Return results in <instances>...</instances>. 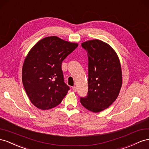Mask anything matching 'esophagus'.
<instances>
[{
    "instance_id": "34e87169",
    "label": "esophagus",
    "mask_w": 149,
    "mask_h": 149,
    "mask_svg": "<svg viewBox=\"0 0 149 149\" xmlns=\"http://www.w3.org/2000/svg\"><path fill=\"white\" fill-rule=\"evenodd\" d=\"M72 91H73L74 92H76V91H77V87H76L75 86L72 87Z\"/></svg>"
}]
</instances>
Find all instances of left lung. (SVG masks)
Here are the masks:
<instances>
[{
    "mask_svg": "<svg viewBox=\"0 0 149 149\" xmlns=\"http://www.w3.org/2000/svg\"><path fill=\"white\" fill-rule=\"evenodd\" d=\"M88 57V93L80 97L84 107L93 112L108 108L116 100L122 86V71L117 54L100 40L82 44Z\"/></svg>",
    "mask_w": 149,
    "mask_h": 149,
    "instance_id": "1",
    "label": "left lung"
}]
</instances>
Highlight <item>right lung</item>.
<instances>
[{"label":"right lung","mask_w":149,"mask_h":149,"mask_svg":"<svg viewBox=\"0 0 149 149\" xmlns=\"http://www.w3.org/2000/svg\"><path fill=\"white\" fill-rule=\"evenodd\" d=\"M77 46L51 36L30 50L22 67V83L30 100L38 109L56 107L66 95L70 87L64 82L62 62Z\"/></svg>","instance_id":"1"}]
</instances>
